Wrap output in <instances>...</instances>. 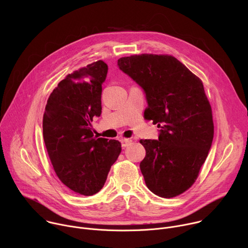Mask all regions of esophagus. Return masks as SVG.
Here are the masks:
<instances>
[{
  "mask_svg": "<svg viewBox=\"0 0 248 248\" xmlns=\"http://www.w3.org/2000/svg\"><path fill=\"white\" fill-rule=\"evenodd\" d=\"M121 142H122V147H123V149H125V148L129 145V143L131 142V140L126 139V138H124V139L121 140Z\"/></svg>",
  "mask_w": 248,
  "mask_h": 248,
  "instance_id": "34e87169",
  "label": "esophagus"
}]
</instances>
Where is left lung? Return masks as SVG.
<instances>
[{
  "instance_id": "1",
  "label": "left lung",
  "mask_w": 248,
  "mask_h": 248,
  "mask_svg": "<svg viewBox=\"0 0 248 248\" xmlns=\"http://www.w3.org/2000/svg\"><path fill=\"white\" fill-rule=\"evenodd\" d=\"M119 68L145 93L148 120L158 124V140L141 139L146 150L140 170L147 187L170 198L195 182L214 136L210 103L202 81L167 55H134L118 60Z\"/></svg>"
}]
</instances>
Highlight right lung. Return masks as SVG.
<instances>
[{
  "mask_svg": "<svg viewBox=\"0 0 248 248\" xmlns=\"http://www.w3.org/2000/svg\"><path fill=\"white\" fill-rule=\"evenodd\" d=\"M107 73L108 65L98 61L68 75L51 93L43 116L44 142L58 178L85 196L101 190L122 150L118 140L92 132Z\"/></svg>",
  "mask_w": 248,
  "mask_h": 248,
  "instance_id": "add662e5",
  "label": "right lung"
}]
</instances>
